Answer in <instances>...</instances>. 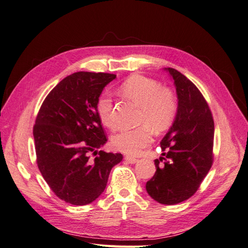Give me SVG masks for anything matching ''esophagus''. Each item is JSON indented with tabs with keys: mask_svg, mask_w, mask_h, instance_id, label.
<instances>
[{
	"mask_svg": "<svg viewBox=\"0 0 248 248\" xmlns=\"http://www.w3.org/2000/svg\"><path fill=\"white\" fill-rule=\"evenodd\" d=\"M125 160H126L127 162L131 163V164H134V163H137V162L139 161L137 158H134V157H131V156H126V157H125Z\"/></svg>",
	"mask_w": 248,
	"mask_h": 248,
	"instance_id": "obj_1",
	"label": "esophagus"
}]
</instances>
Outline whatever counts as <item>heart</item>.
<instances>
[{"mask_svg": "<svg viewBox=\"0 0 248 248\" xmlns=\"http://www.w3.org/2000/svg\"><path fill=\"white\" fill-rule=\"evenodd\" d=\"M120 92L141 108L139 124L145 125L132 130L120 132L112 138L111 144L118 151L137 155L152 141V132L168 129L177 111V98L172 90L160 87L157 80L140 74H133L120 86ZM97 115L101 123L110 129L116 128L114 106L108 95H102L97 101Z\"/></svg>", "mask_w": 248, "mask_h": 248, "instance_id": "obj_1", "label": "heart"}]
</instances>
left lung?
Here are the masks:
<instances>
[{
    "mask_svg": "<svg viewBox=\"0 0 248 248\" xmlns=\"http://www.w3.org/2000/svg\"><path fill=\"white\" fill-rule=\"evenodd\" d=\"M177 114L160 141L162 157L146 184L150 197L163 205L179 204L193 196L213 163L214 121L208 103L191 80L174 68Z\"/></svg>",
    "mask_w": 248,
    "mask_h": 248,
    "instance_id": "left-lung-1",
    "label": "left lung"
}]
</instances>
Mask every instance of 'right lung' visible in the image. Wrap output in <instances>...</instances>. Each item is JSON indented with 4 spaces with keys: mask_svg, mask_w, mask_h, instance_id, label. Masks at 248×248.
<instances>
[{
    "mask_svg": "<svg viewBox=\"0 0 248 248\" xmlns=\"http://www.w3.org/2000/svg\"><path fill=\"white\" fill-rule=\"evenodd\" d=\"M115 78L103 72L72 73L51 90L37 115L38 169L56 196L71 205L94 202L106 189L112 167L123 159L121 153L97 151L108 140L97 101Z\"/></svg>",
    "mask_w": 248,
    "mask_h": 248,
    "instance_id": "obj_1",
    "label": "right lung"
}]
</instances>
